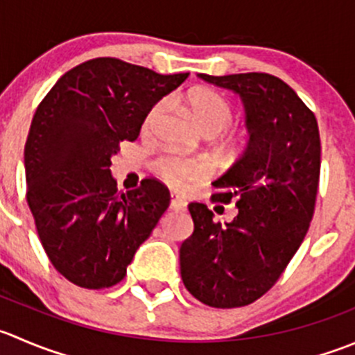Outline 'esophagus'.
<instances>
[{
	"instance_id": "obj_1",
	"label": "esophagus",
	"mask_w": 355,
	"mask_h": 355,
	"mask_svg": "<svg viewBox=\"0 0 355 355\" xmlns=\"http://www.w3.org/2000/svg\"><path fill=\"white\" fill-rule=\"evenodd\" d=\"M185 206H187V202H185V199H182L180 196L177 194L170 196V208L173 209V211H184Z\"/></svg>"
}]
</instances>
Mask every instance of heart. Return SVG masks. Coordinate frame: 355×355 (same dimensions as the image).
<instances>
[{
	"label": "heart",
	"instance_id": "obj_1",
	"mask_svg": "<svg viewBox=\"0 0 355 355\" xmlns=\"http://www.w3.org/2000/svg\"><path fill=\"white\" fill-rule=\"evenodd\" d=\"M187 102L194 112L196 119L206 133H220L232 123V109L222 95L211 90H192L187 95ZM170 105V98H163L153 105L146 118V130H154ZM154 170L171 187L185 189L189 184L201 180L208 175L209 166L205 159L184 156L178 153H168L157 157Z\"/></svg>",
	"mask_w": 355,
	"mask_h": 355
}]
</instances>
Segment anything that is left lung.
Returning <instances> with one entry per match:
<instances>
[{"instance_id":"obj_1","label":"left lung","mask_w":355,"mask_h":355,"mask_svg":"<svg viewBox=\"0 0 355 355\" xmlns=\"http://www.w3.org/2000/svg\"><path fill=\"white\" fill-rule=\"evenodd\" d=\"M198 76L239 95L250 140L213 182L211 201L236 199L232 222H213L208 206L189 205L194 232L180 246V274L202 304L243 307L276 284L311 225L321 171L318 119L272 74Z\"/></svg>"}]
</instances>
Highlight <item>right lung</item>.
<instances>
[{
	"mask_svg": "<svg viewBox=\"0 0 355 355\" xmlns=\"http://www.w3.org/2000/svg\"><path fill=\"white\" fill-rule=\"evenodd\" d=\"M187 76L94 58L65 72L37 105L24 149L27 202L48 258L76 286L118 284L166 211L170 192L154 178L119 192L111 157Z\"/></svg>",
	"mask_w": 355,
	"mask_h": 355,
	"instance_id": "1",
	"label": "right lung"
}]
</instances>
